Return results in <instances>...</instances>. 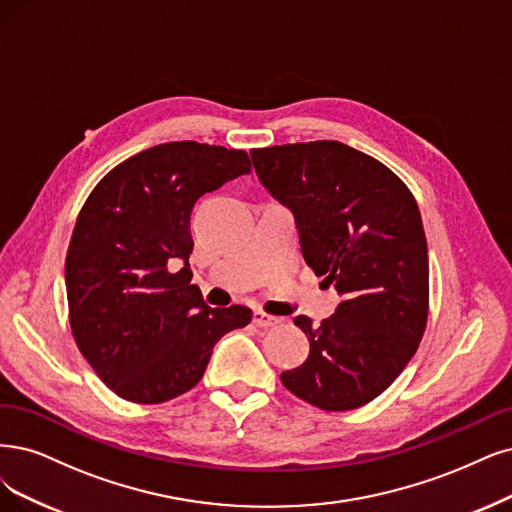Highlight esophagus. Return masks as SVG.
<instances>
[{
  "instance_id": "34e87169",
  "label": "esophagus",
  "mask_w": 512,
  "mask_h": 512,
  "mask_svg": "<svg viewBox=\"0 0 512 512\" xmlns=\"http://www.w3.org/2000/svg\"><path fill=\"white\" fill-rule=\"evenodd\" d=\"M253 323H255L257 327H261V329H270V327L280 325V318H278V316H272V314H266V312H261V310H257V312L253 314Z\"/></svg>"
}]
</instances>
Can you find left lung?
I'll use <instances>...</instances> for the list:
<instances>
[{
    "mask_svg": "<svg viewBox=\"0 0 512 512\" xmlns=\"http://www.w3.org/2000/svg\"><path fill=\"white\" fill-rule=\"evenodd\" d=\"M255 173L287 204L301 253L344 297L308 335L310 354L282 371L289 392L350 411L380 396L418 350L428 320V246L418 202L388 166L339 141L251 151Z\"/></svg>",
    "mask_w": 512,
    "mask_h": 512,
    "instance_id": "1",
    "label": "left lung"
}]
</instances>
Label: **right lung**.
<instances>
[{"label": "right lung", "mask_w": 512, "mask_h": 512, "mask_svg": "<svg viewBox=\"0 0 512 512\" xmlns=\"http://www.w3.org/2000/svg\"><path fill=\"white\" fill-rule=\"evenodd\" d=\"M244 173L242 149L162 143L111 168L75 221L65 259L69 325L105 386L137 405L192 390L219 339L251 323L244 306L208 308L192 285L194 202ZM170 260H185L170 273Z\"/></svg>", "instance_id": "obj_1"}]
</instances>
